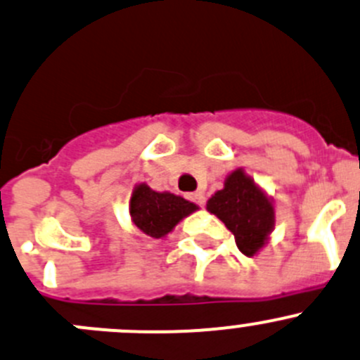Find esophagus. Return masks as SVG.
<instances>
[{
	"label": "esophagus",
	"mask_w": 360,
	"mask_h": 360,
	"mask_svg": "<svg viewBox=\"0 0 360 360\" xmlns=\"http://www.w3.org/2000/svg\"><path fill=\"white\" fill-rule=\"evenodd\" d=\"M188 198H190V202H193V204L200 205V207L204 205V202H205V197L202 193H191Z\"/></svg>",
	"instance_id": "1"
}]
</instances>
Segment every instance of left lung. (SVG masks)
I'll return each mask as SVG.
<instances>
[{
  "instance_id": "left-lung-1",
  "label": "left lung",
  "mask_w": 360,
  "mask_h": 360,
  "mask_svg": "<svg viewBox=\"0 0 360 360\" xmlns=\"http://www.w3.org/2000/svg\"><path fill=\"white\" fill-rule=\"evenodd\" d=\"M207 209L225 223L246 257H253L264 246L274 225L273 204L240 169L230 174L225 188L209 198Z\"/></svg>"
}]
</instances>
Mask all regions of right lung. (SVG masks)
I'll return each instance as SVG.
<instances>
[{"label":"right lung","mask_w":360,"mask_h":360,"mask_svg":"<svg viewBox=\"0 0 360 360\" xmlns=\"http://www.w3.org/2000/svg\"><path fill=\"white\" fill-rule=\"evenodd\" d=\"M197 205L174 193H158L146 184H139L131 195L130 214L135 226L144 236H167L184 216L193 212Z\"/></svg>","instance_id":"right-lung-1"}]
</instances>
